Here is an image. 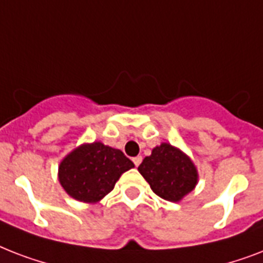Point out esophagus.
<instances>
[{
  "label": "esophagus",
  "mask_w": 263,
  "mask_h": 263,
  "mask_svg": "<svg viewBox=\"0 0 263 263\" xmlns=\"http://www.w3.org/2000/svg\"><path fill=\"white\" fill-rule=\"evenodd\" d=\"M142 160H143V158H142V156H138V157H135V158H132V161H134L135 166H139L140 162H142Z\"/></svg>",
  "instance_id": "1"
}]
</instances>
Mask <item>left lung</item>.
<instances>
[{
	"label": "left lung",
	"instance_id": "left-lung-1",
	"mask_svg": "<svg viewBox=\"0 0 263 263\" xmlns=\"http://www.w3.org/2000/svg\"><path fill=\"white\" fill-rule=\"evenodd\" d=\"M138 171L154 194L169 202L181 200L198 183V172L190 157L168 143L153 148Z\"/></svg>",
	"mask_w": 263,
	"mask_h": 263
}]
</instances>
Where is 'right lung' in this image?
Segmentation results:
<instances>
[{
	"label": "right lung",
	"mask_w": 263,
	"mask_h": 263,
	"mask_svg": "<svg viewBox=\"0 0 263 263\" xmlns=\"http://www.w3.org/2000/svg\"><path fill=\"white\" fill-rule=\"evenodd\" d=\"M134 166L123 152L94 142L82 144L61 161L59 180L73 199L95 203L115 188L120 176Z\"/></svg>",
	"instance_id": "add662e5"
}]
</instances>
